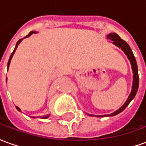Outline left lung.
I'll return each mask as SVG.
<instances>
[{
    "mask_svg": "<svg viewBox=\"0 0 146 146\" xmlns=\"http://www.w3.org/2000/svg\"><path fill=\"white\" fill-rule=\"evenodd\" d=\"M107 38L113 40V44H115L116 46H117L118 48H121L124 53L127 55V57L130 61V62L131 64V68L132 71H133V84H132V90L131 94L129 95L128 98L127 99V101L125 102V103L121 107L119 108V110H117L116 111H115L114 113H111V114H108V115H98V116H96V115H91L89 114V116H98V117H103V116H116L118 113H121L123 110H124L127 106L129 105V103L131 102V100L133 98H135V96L136 95V93L138 92V84H139V77H138V66H137V62H136V59H135V56H134V54L132 52L131 49L130 48L127 42L124 41L123 40L120 38L116 33H110L107 36Z\"/></svg>",
    "mask_w": 146,
    "mask_h": 146,
    "instance_id": "8db88e82",
    "label": "left lung"
}]
</instances>
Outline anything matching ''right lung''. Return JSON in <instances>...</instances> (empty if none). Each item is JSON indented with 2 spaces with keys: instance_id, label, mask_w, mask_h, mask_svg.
I'll use <instances>...</instances> for the list:
<instances>
[{
  "instance_id": "right-lung-1",
  "label": "right lung",
  "mask_w": 146,
  "mask_h": 146,
  "mask_svg": "<svg viewBox=\"0 0 146 146\" xmlns=\"http://www.w3.org/2000/svg\"><path fill=\"white\" fill-rule=\"evenodd\" d=\"M36 33V31H31V32H30V33H29L28 35H27V36H25L24 38H27V37H28V36H31V35H32L33 33ZM22 40H23V39H20L19 40H18V42H17V43H16V45H15V48L14 51H13V52L11 53V56H10V58H9V60H8V67H9V65H10V62H11V58H12V57H13V54H14L15 52V50H16V48H17L18 45L20 44V42L22 41ZM6 79H7V78H6ZM16 109H17V110H19V112H20V111H21L20 109H19V107H17V106H16ZM49 116H50V115H46V116H39V117H40V119H47V118H48V117ZM32 117H33V118H36V116H32Z\"/></svg>"
}]
</instances>
